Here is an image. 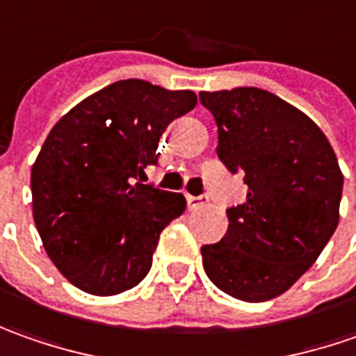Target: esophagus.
<instances>
[{"instance_id":"34e87169","label":"esophagus","mask_w":356,"mask_h":356,"mask_svg":"<svg viewBox=\"0 0 356 356\" xmlns=\"http://www.w3.org/2000/svg\"><path fill=\"white\" fill-rule=\"evenodd\" d=\"M204 202H207L204 197H191V195H187V204H189V209H199Z\"/></svg>"}]
</instances>
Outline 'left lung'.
<instances>
[{
	"instance_id": "8db88e82",
	"label": "left lung",
	"mask_w": 356,
	"mask_h": 356,
	"mask_svg": "<svg viewBox=\"0 0 356 356\" xmlns=\"http://www.w3.org/2000/svg\"><path fill=\"white\" fill-rule=\"evenodd\" d=\"M216 122V155L242 173L246 201L228 209L225 238L202 246V268L242 301L288 291L339 225L343 173L321 128L262 88L201 92Z\"/></svg>"
}]
</instances>
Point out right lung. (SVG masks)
Segmentation results:
<instances>
[{
    "mask_svg": "<svg viewBox=\"0 0 356 356\" xmlns=\"http://www.w3.org/2000/svg\"><path fill=\"white\" fill-rule=\"evenodd\" d=\"M197 106L193 90L118 80L68 110L31 169L33 220L56 270L92 296L136 288L161 230L185 211L181 193L134 183L157 141Z\"/></svg>",
    "mask_w": 356,
    "mask_h": 356,
    "instance_id": "right-lung-1",
    "label": "right lung"
}]
</instances>
